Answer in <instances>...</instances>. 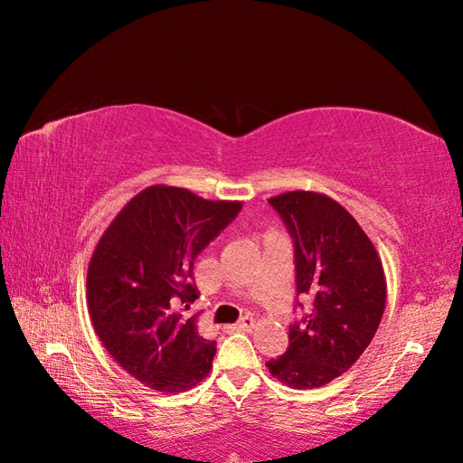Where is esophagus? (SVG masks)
Wrapping results in <instances>:
<instances>
[{
  "instance_id": "34e87169",
  "label": "esophagus",
  "mask_w": 463,
  "mask_h": 463,
  "mask_svg": "<svg viewBox=\"0 0 463 463\" xmlns=\"http://www.w3.org/2000/svg\"><path fill=\"white\" fill-rule=\"evenodd\" d=\"M254 324H257V322H254L252 317H244L237 324H234V328L241 330V332H250L254 328Z\"/></svg>"
}]
</instances>
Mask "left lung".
Returning a JSON list of instances; mask_svg holds the SVG:
<instances>
[{
  "label": "left lung",
  "instance_id": "left-lung-1",
  "mask_svg": "<svg viewBox=\"0 0 463 463\" xmlns=\"http://www.w3.org/2000/svg\"><path fill=\"white\" fill-rule=\"evenodd\" d=\"M294 242L304 317L290 324L288 350L267 368L288 388H320L354 366L386 308V277L368 234L340 203L312 191L269 199Z\"/></svg>",
  "mask_w": 463,
  "mask_h": 463
}]
</instances>
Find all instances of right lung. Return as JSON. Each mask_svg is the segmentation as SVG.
<instances>
[{
	"label": "right lung",
	"instance_id": "obj_1",
	"mask_svg": "<svg viewBox=\"0 0 463 463\" xmlns=\"http://www.w3.org/2000/svg\"><path fill=\"white\" fill-rule=\"evenodd\" d=\"M242 209L179 186L153 184L127 203L87 269V308L97 336L127 373L179 394L213 368L216 342L196 332L193 264Z\"/></svg>",
	"mask_w": 463,
	"mask_h": 463
}]
</instances>
